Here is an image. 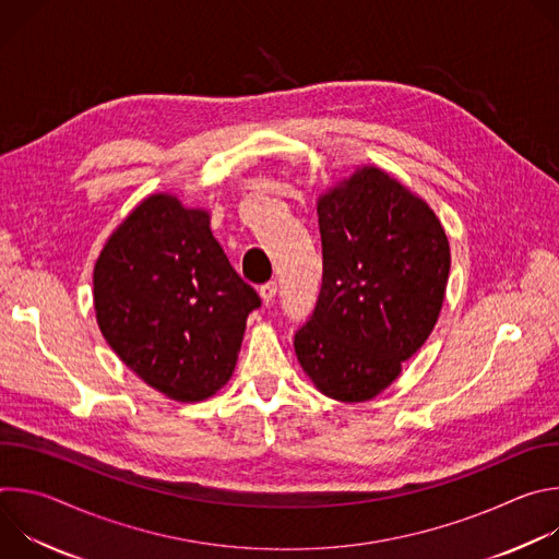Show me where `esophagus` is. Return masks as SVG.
Returning a JSON list of instances; mask_svg holds the SVG:
<instances>
[{"label": "esophagus", "mask_w": 559, "mask_h": 559, "mask_svg": "<svg viewBox=\"0 0 559 559\" xmlns=\"http://www.w3.org/2000/svg\"><path fill=\"white\" fill-rule=\"evenodd\" d=\"M276 292H278V285L274 283V281H270V283H265V285H261L259 287V294H261V300L265 302V305H270V302H274V298H276Z\"/></svg>", "instance_id": "34e87169"}]
</instances>
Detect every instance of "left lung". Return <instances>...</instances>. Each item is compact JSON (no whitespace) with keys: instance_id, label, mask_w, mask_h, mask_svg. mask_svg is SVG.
Wrapping results in <instances>:
<instances>
[{"instance_id":"8db88e82","label":"left lung","mask_w":559,"mask_h":559,"mask_svg":"<svg viewBox=\"0 0 559 559\" xmlns=\"http://www.w3.org/2000/svg\"><path fill=\"white\" fill-rule=\"evenodd\" d=\"M323 285L294 338L313 386L356 405L382 393L433 332L451 250L429 203L376 166L318 194Z\"/></svg>"}]
</instances>
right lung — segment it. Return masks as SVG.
<instances>
[{
    "instance_id": "add662e5",
    "label": "right lung",
    "mask_w": 559,
    "mask_h": 559,
    "mask_svg": "<svg viewBox=\"0 0 559 559\" xmlns=\"http://www.w3.org/2000/svg\"><path fill=\"white\" fill-rule=\"evenodd\" d=\"M97 325L145 384L203 403L227 384L259 294L229 265L210 212L145 197L108 236L93 272Z\"/></svg>"
}]
</instances>
